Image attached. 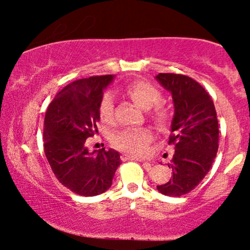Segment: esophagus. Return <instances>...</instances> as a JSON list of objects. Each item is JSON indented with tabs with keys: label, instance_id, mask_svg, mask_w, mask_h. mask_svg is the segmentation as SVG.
<instances>
[{
	"label": "esophagus",
	"instance_id": "34e87169",
	"mask_svg": "<svg viewBox=\"0 0 250 250\" xmlns=\"http://www.w3.org/2000/svg\"><path fill=\"white\" fill-rule=\"evenodd\" d=\"M122 160L123 161H130V160H136V161H140V162H143L145 163L146 168L149 169L151 167V163L150 162H147V161H143V160L139 159V157H134V156H130V155H122Z\"/></svg>",
	"mask_w": 250,
	"mask_h": 250
}]
</instances>
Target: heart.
<instances>
[{
  "label": "heart",
  "instance_id": "b5f03b06",
  "mask_svg": "<svg viewBox=\"0 0 250 250\" xmlns=\"http://www.w3.org/2000/svg\"><path fill=\"white\" fill-rule=\"evenodd\" d=\"M125 94L133 100V102L143 110H149L157 107L150 111V119L159 128L166 129L170 123V113L168 109L162 105H157L162 100V95L154 85L145 81H137L128 84L125 89ZM114 97L111 93L103 94L99 104V115L102 122H114ZM153 140V134L147 128H130L119 131L113 136L111 142L117 149L125 151L129 155L141 156L147 154L149 143Z\"/></svg>",
  "mask_w": 250,
  "mask_h": 250
}]
</instances>
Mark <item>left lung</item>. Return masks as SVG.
Listing matches in <instances>:
<instances>
[{
  "instance_id": "1",
  "label": "left lung",
  "mask_w": 250,
  "mask_h": 250,
  "mask_svg": "<svg viewBox=\"0 0 250 250\" xmlns=\"http://www.w3.org/2000/svg\"><path fill=\"white\" fill-rule=\"evenodd\" d=\"M155 79L171 93L175 109L168 142L175 147L168 165L173 175L157 190L181 196L196 188L213 165L219 149L216 110L207 90L191 77L161 73Z\"/></svg>"
}]
</instances>
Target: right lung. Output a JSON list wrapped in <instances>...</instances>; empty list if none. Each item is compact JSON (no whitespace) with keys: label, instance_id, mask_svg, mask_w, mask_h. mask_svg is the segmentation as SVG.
Masks as SVG:
<instances>
[{"label":"right lung","instance_id":"right-lung-1","mask_svg":"<svg viewBox=\"0 0 250 250\" xmlns=\"http://www.w3.org/2000/svg\"><path fill=\"white\" fill-rule=\"evenodd\" d=\"M113 75L91 76L65 85L47 109L43 127L44 154L56 179L81 196L110 188L120 154L114 149L89 153L84 143L97 131L99 104Z\"/></svg>","mask_w":250,"mask_h":250}]
</instances>
